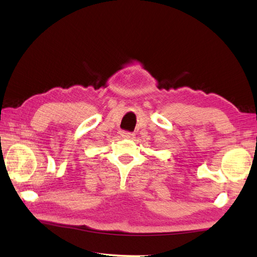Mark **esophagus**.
Instances as JSON below:
<instances>
[{
    "mask_svg": "<svg viewBox=\"0 0 257 257\" xmlns=\"http://www.w3.org/2000/svg\"><path fill=\"white\" fill-rule=\"evenodd\" d=\"M121 136L125 139H134L135 138V134L134 133H129V132H122Z\"/></svg>",
    "mask_w": 257,
    "mask_h": 257,
    "instance_id": "esophagus-1",
    "label": "esophagus"
}]
</instances>
